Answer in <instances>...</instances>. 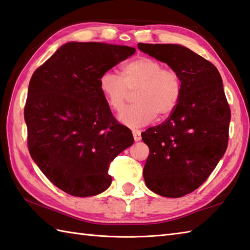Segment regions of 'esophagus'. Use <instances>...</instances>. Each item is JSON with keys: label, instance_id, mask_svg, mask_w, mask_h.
Listing matches in <instances>:
<instances>
[{"label": "esophagus", "instance_id": "1", "mask_svg": "<svg viewBox=\"0 0 250 250\" xmlns=\"http://www.w3.org/2000/svg\"><path fill=\"white\" fill-rule=\"evenodd\" d=\"M132 136H134L135 141H139L141 140V132L139 130H132Z\"/></svg>", "mask_w": 250, "mask_h": 250}]
</instances>
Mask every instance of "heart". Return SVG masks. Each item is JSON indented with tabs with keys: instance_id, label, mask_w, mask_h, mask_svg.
Returning <instances> with one entry per match:
<instances>
[{
	"instance_id": "1",
	"label": "heart",
	"mask_w": 250,
	"mask_h": 250,
	"mask_svg": "<svg viewBox=\"0 0 250 250\" xmlns=\"http://www.w3.org/2000/svg\"><path fill=\"white\" fill-rule=\"evenodd\" d=\"M99 89L109 108L116 112L124 108L129 91L136 89V104L122 111L119 120L124 125L140 127L157 114L169 115L180 99L182 86L177 71L163 68L155 59L138 57L122 67L121 76L111 71L101 74Z\"/></svg>"
}]
</instances>
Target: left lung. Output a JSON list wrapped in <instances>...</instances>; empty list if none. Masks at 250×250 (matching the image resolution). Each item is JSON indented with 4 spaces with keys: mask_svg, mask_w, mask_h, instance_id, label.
Segmentation results:
<instances>
[{
    "mask_svg": "<svg viewBox=\"0 0 250 250\" xmlns=\"http://www.w3.org/2000/svg\"><path fill=\"white\" fill-rule=\"evenodd\" d=\"M138 48L167 63L181 80L176 109L141 137L150 153L144 178L151 191L181 197L196 190L226 153L231 111L217 68L178 44H145Z\"/></svg>",
    "mask_w": 250,
    "mask_h": 250,
    "instance_id": "left-lung-1",
    "label": "left lung"
}]
</instances>
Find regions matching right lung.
Listing matches in <instances>:
<instances>
[{
	"mask_svg": "<svg viewBox=\"0 0 250 250\" xmlns=\"http://www.w3.org/2000/svg\"><path fill=\"white\" fill-rule=\"evenodd\" d=\"M134 47L97 42L60 46L34 71L24 105L28 147L48 180L70 195L105 191L110 163L134 144L99 89V79Z\"/></svg>",
	"mask_w": 250,
	"mask_h": 250,
	"instance_id": "right-lung-1",
	"label": "right lung"
}]
</instances>
